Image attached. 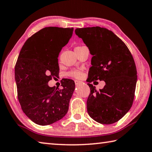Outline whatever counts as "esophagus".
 I'll return each mask as SVG.
<instances>
[{
  "instance_id": "obj_1",
  "label": "esophagus",
  "mask_w": 152,
  "mask_h": 152,
  "mask_svg": "<svg viewBox=\"0 0 152 152\" xmlns=\"http://www.w3.org/2000/svg\"><path fill=\"white\" fill-rule=\"evenodd\" d=\"M74 82H75L76 85H78L79 83H80L81 81H79V80H74Z\"/></svg>"
}]
</instances>
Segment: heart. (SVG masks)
I'll list each match as a JSON object with an SVG mask.
<instances>
[{
    "label": "heart",
    "mask_w": 152,
    "mask_h": 152,
    "mask_svg": "<svg viewBox=\"0 0 152 152\" xmlns=\"http://www.w3.org/2000/svg\"><path fill=\"white\" fill-rule=\"evenodd\" d=\"M84 48H85V46L78 45L75 48V50H81V49ZM82 74H83V72H82V70H80V69H74V70H71L67 73V76L74 78H80L82 76Z\"/></svg>",
    "instance_id": "1"
}]
</instances>
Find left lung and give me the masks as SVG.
<instances>
[{
  "mask_svg": "<svg viewBox=\"0 0 152 152\" xmlns=\"http://www.w3.org/2000/svg\"><path fill=\"white\" fill-rule=\"evenodd\" d=\"M75 33L92 55L87 79L91 89L86 102L89 116L101 124L117 122L134 100L137 69L132 53L125 43L106 28H77ZM98 79L106 84L96 91L90 82Z\"/></svg>",
  "mask_w": 152,
  "mask_h": 152,
  "instance_id": "8db88e82",
  "label": "left lung"
}]
</instances>
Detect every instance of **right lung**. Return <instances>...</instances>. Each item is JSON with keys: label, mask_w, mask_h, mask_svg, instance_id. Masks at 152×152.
Returning <instances> with one entry per match:
<instances>
[{"label": "right lung", "mask_w": 152, "mask_h": 152, "mask_svg": "<svg viewBox=\"0 0 152 152\" xmlns=\"http://www.w3.org/2000/svg\"><path fill=\"white\" fill-rule=\"evenodd\" d=\"M74 28L48 27L28 38L15 64L17 97L23 111L39 125L52 124L65 116L75 88L71 79L61 82L62 89L50 87L58 76V58L72 37Z\"/></svg>", "instance_id": "obj_1"}]
</instances>
